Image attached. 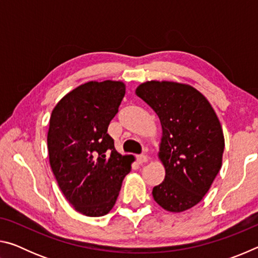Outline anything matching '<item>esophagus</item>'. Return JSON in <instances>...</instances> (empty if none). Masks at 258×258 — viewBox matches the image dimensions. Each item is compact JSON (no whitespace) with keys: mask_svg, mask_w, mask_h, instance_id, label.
Segmentation results:
<instances>
[{"mask_svg":"<svg viewBox=\"0 0 258 258\" xmlns=\"http://www.w3.org/2000/svg\"><path fill=\"white\" fill-rule=\"evenodd\" d=\"M137 161L139 164L146 163V161H148V157L146 155H139L137 156Z\"/></svg>","mask_w":258,"mask_h":258,"instance_id":"1","label":"esophagus"}]
</instances>
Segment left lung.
Segmentation results:
<instances>
[{
    "instance_id": "left-lung-1",
    "label": "left lung",
    "mask_w": 258,
    "mask_h": 258,
    "mask_svg": "<svg viewBox=\"0 0 258 258\" xmlns=\"http://www.w3.org/2000/svg\"><path fill=\"white\" fill-rule=\"evenodd\" d=\"M158 115L163 128L159 159L165 178L152 189L155 202L180 213L202 202L222 166L224 137L211 103L190 85L146 82L135 91Z\"/></svg>"
}]
</instances>
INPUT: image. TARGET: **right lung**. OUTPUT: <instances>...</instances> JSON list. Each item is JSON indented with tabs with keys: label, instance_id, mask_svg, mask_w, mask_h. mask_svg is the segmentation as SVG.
<instances>
[{
	"label": "right lung",
	"instance_id": "add662e5",
	"mask_svg": "<svg viewBox=\"0 0 258 258\" xmlns=\"http://www.w3.org/2000/svg\"><path fill=\"white\" fill-rule=\"evenodd\" d=\"M125 95L123 82L82 84L56 103L51 113L47 150L60 190L83 215L111 211L133 156L116 151L107 133Z\"/></svg>",
	"mask_w": 258,
	"mask_h": 258
}]
</instances>
